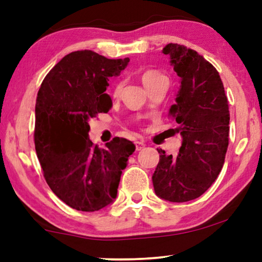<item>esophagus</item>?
Listing matches in <instances>:
<instances>
[{"instance_id":"1","label":"esophagus","mask_w":262,"mask_h":262,"mask_svg":"<svg viewBox=\"0 0 262 262\" xmlns=\"http://www.w3.org/2000/svg\"><path fill=\"white\" fill-rule=\"evenodd\" d=\"M144 146H145L144 142H142V141L136 142V150H137V151H139V150H142L143 148H144Z\"/></svg>"}]
</instances>
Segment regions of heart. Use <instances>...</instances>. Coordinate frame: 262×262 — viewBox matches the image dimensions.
Masks as SVG:
<instances>
[{
	"mask_svg": "<svg viewBox=\"0 0 262 262\" xmlns=\"http://www.w3.org/2000/svg\"><path fill=\"white\" fill-rule=\"evenodd\" d=\"M162 77H164V76H163V75H161L159 71L146 70L145 73H143V75H142V82H143V84L146 85V84L151 83V82L159 80V78H162ZM120 89H121V84H118L116 87V92H114V93L118 94V93L120 92Z\"/></svg>",
	"mask_w": 262,
	"mask_h": 262,
	"instance_id": "1",
	"label": "heart"
}]
</instances>
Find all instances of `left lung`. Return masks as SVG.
Wrapping results in <instances>:
<instances>
[{
    "mask_svg": "<svg viewBox=\"0 0 262 262\" xmlns=\"http://www.w3.org/2000/svg\"><path fill=\"white\" fill-rule=\"evenodd\" d=\"M162 53L180 77L169 114L179 124L182 143L178 156L159 149L152 174L157 196L171 203L199 198L213 184L224 164L229 144L228 99L218 71L194 50L168 44Z\"/></svg>",
    "mask_w": 262,
    "mask_h": 262,
    "instance_id": "1",
    "label": "left lung"
}]
</instances>
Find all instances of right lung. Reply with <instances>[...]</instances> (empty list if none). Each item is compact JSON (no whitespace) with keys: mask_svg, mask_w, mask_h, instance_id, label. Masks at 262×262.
Segmentation results:
<instances>
[{"mask_svg":"<svg viewBox=\"0 0 262 262\" xmlns=\"http://www.w3.org/2000/svg\"><path fill=\"white\" fill-rule=\"evenodd\" d=\"M130 59H108L91 50L64 56L42 81L35 102L34 144L44 178L58 198L93 212L117 198L118 186L136 145L116 137L106 148L88 137L89 119L112 108L110 77Z\"/></svg>","mask_w":262,"mask_h":262,"instance_id":"obj_1","label":"right lung"}]
</instances>
